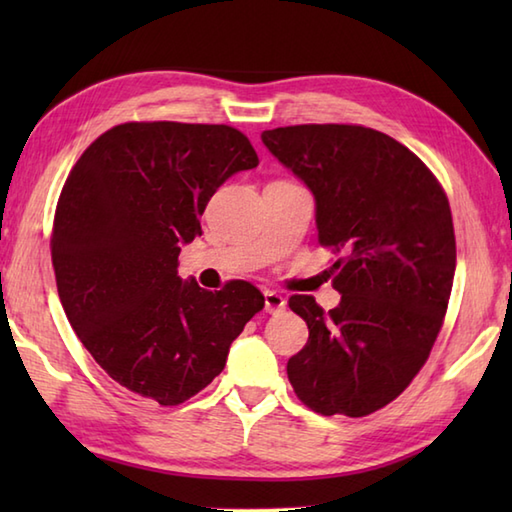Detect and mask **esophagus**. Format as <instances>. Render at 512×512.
Returning a JSON list of instances; mask_svg holds the SVG:
<instances>
[{
  "label": "esophagus",
  "mask_w": 512,
  "mask_h": 512,
  "mask_svg": "<svg viewBox=\"0 0 512 512\" xmlns=\"http://www.w3.org/2000/svg\"><path fill=\"white\" fill-rule=\"evenodd\" d=\"M264 303H266V312H270V314H277V312H281L286 308V297L284 295H279V292H275V290H266L264 292Z\"/></svg>",
  "instance_id": "obj_1"
}]
</instances>
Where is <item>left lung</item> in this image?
Returning a JSON list of instances; mask_svg holds the SVG:
<instances>
[{
	"mask_svg": "<svg viewBox=\"0 0 512 512\" xmlns=\"http://www.w3.org/2000/svg\"><path fill=\"white\" fill-rule=\"evenodd\" d=\"M262 143L314 195L319 242L347 255L334 264L339 306L288 301L310 330L288 380L312 411L367 416L407 389L442 328L455 275L449 200L413 151L376 129L277 127Z\"/></svg>",
	"mask_w": 512,
	"mask_h": 512,
	"instance_id": "8db88e82",
	"label": "left lung"
}]
</instances>
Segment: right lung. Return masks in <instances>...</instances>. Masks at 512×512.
I'll use <instances>...</instances> for the list:
<instances>
[{
  "instance_id": "obj_1",
  "label": "right lung",
  "mask_w": 512,
  "mask_h": 512,
  "mask_svg": "<svg viewBox=\"0 0 512 512\" xmlns=\"http://www.w3.org/2000/svg\"><path fill=\"white\" fill-rule=\"evenodd\" d=\"M257 162L233 127L169 121L116 125L76 160L54 215L52 266L72 330L118 385L180 405L222 372L264 308L248 281L209 292L178 277L206 202Z\"/></svg>"
}]
</instances>
